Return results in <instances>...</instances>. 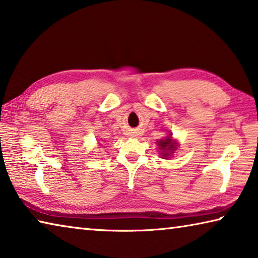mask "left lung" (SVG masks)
I'll return each mask as SVG.
<instances>
[{
	"label": "left lung",
	"instance_id": "left-lung-1",
	"mask_svg": "<svg viewBox=\"0 0 258 258\" xmlns=\"http://www.w3.org/2000/svg\"><path fill=\"white\" fill-rule=\"evenodd\" d=\"M157 145H158L159 150L161 151L160 156L164 157V158H169V156H172L174 151L177 149V143L172 139L171 134H169V137L157 141Z\"/></svg>",
	"mask_w": 258,
	"mask_h": 258
}]
</instances>
